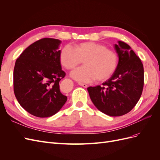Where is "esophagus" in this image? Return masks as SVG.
<instances>
[{"instance_id":"1","label":"esophagus","mask_w":160,"mask_h":160,"mask_svg":"<svg viewBox=\"0 0 160 160\" xmlns=\"http://www.w3.org/2000/svg\"><path fill=\"white\" fill-rule=\"evenodd\" d=\"M79 85H80V86H82V87H83V88H88V85H86V84H85V83H79Z\"/></svg>"}]
</instances>
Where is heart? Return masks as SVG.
<instances>
[{"label":"heart","mask_w":160,"mask_h":160,"mask_svg":"<svg viewBox=\"0 0 160 160\" xmlns=\"http://www.w3.org/2000/svg\"><path fill=\"white\" fill-rule=\"evenodd\" d=\"M59 59L62 66L68 70L74 69L83 61L85 66L71 73L72 78L81 83L107 80L118 65L117 53L95 42L79 43L74 48L66 45L61 51Z\"/></svg>","instance_id":"1"}]
</instances>
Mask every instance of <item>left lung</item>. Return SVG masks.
Listing matches in <instances>:
<instances>
[{
	"mask_svg": "<svg viewBox=\"0 0 160 160\" xmlns=\"http://www.w3.org/2000/svg\"><path fill=\"white\" fill-rule=\"evenodd\" d=\"M114 48L119 57L114 73L101 86L88 88L95 107L113 117L126 114L135 107L142 95L144 83L143 64L130 46L119 41Z\"/></svg>",
	"mask_w": 160,
	"mask_h": 160,
	"instance_id": "obj_1",
	"label": "left lung"
}]
</instances>
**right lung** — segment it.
Here are the masks:
<instances>
[{
    "mask_svg": "<svg viewBox=\"0 0 160 160\" xmlns=\"http://www.w3.org/2000/svg\"><path fill=\"white\" fill-rule=\"evenodd\" d=\"M61 42L41 38L28 46L14 65V95L23 109L38 118L55 115L67 99L59 89V82L65 76L59 59Z\"/></svg>",
    "mask_w": 160,
    "mask_h": 160,
    "instance_id": "right-lung-1",
    "label": "right lung"
}]
</instances>
